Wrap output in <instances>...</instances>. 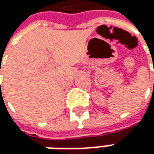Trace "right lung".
Instances as JSON below:
<instances>
[{
	"label": "right lung",
	"instance_id": "add662e5",
	"mask_svg": "<svg viewBox=\"0 0 154 154\" xmlns=\"http://www.w3.org/2000/svg\"><path fill=\"white\" fill-rule=\"evenodd\" d=\"M0 72H1V67H0Z\"/></svg>",
	"mask_w": 154,
	"mask_h": 154
}]
</instances>
